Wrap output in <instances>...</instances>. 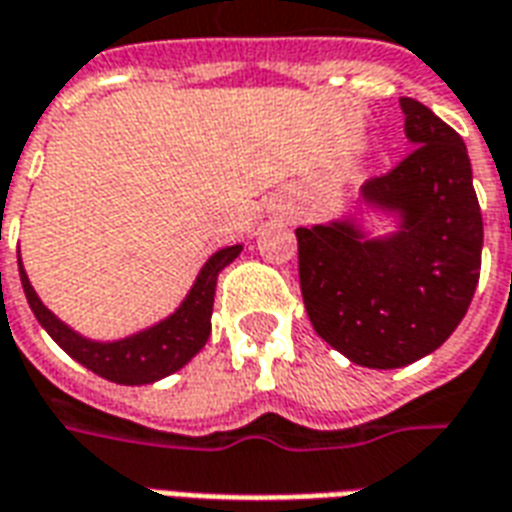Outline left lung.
I'll list each match as a JSON object with an SVG mask.
<instances>
[{"instance_id": "left-lung-1", "label": "left lung", "mask_w": 512, "mask_h": 512, "mask_svg": "<svg viewBox=\"0 0 512 512\" xmlns=\"http://www.w3.org/2000/svg\"><path fill=\"white\" fill-rule=\"evenodd\" d=\"M399 105L410 157L363 184L339 217L295 230L314 331L366 369H401L445 344L480 279L467 146L418 100Z\"/></svg>"}]
</instances>
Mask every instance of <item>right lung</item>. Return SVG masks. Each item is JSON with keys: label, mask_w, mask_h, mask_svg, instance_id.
<instances>
[{"label": "right lung", "mask_w": 512, "mask_h": 512, "mask_svg": "<svg viewBox=\"0 0 512 512\" xmlns=\"http://www.w3.org/2000/svg\"><path fill=\"white\" fill-rule=\"evenodd\" d=\"M244 244L222 246L208 257L203 268L195 276V282L181 298V304L162 317L157 323L146 325L140 331H132L119 339H92L75 331L73 325L59 320L48 306L40 301V295L29 282L21 255H18V274L24 285L26 301L32 306L37 323L43 325L48 336L62 347L70 358L86 366L89 372L100 374L105 380L119 385H151L165 380L170 374L184 369L211 336V312H214V293H217V276L238 255Z\"/></svg>", "instance_id": "right-lung-1"}]
</instances>
